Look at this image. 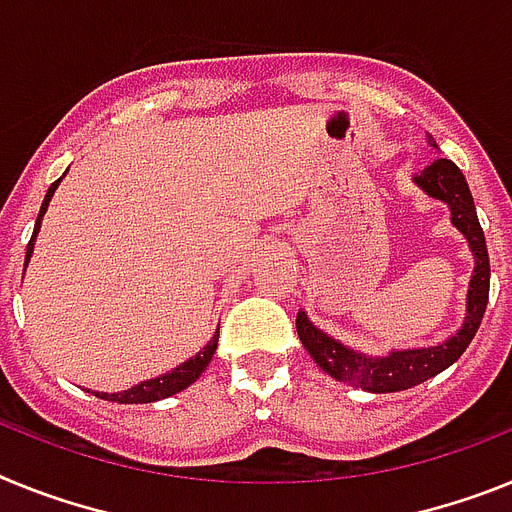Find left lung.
Instances as JSON below:
<instances>
[{
  "instance_id": "left-lung-1",
  "label": "left lung",
  "mask_w": 512,
  "mask_h": 512,
  "mask_svg": "<svg viewBox=\"0 0 512 512\" xmlns=\"http://www.w3.org/2000/svg\"><path fill=\"white\" fill-rule=\"evenodd\" d=\"M427 144L432 150H438V144L432 137H427ZM412 181L430 199H438V202L451 209V225L464 235L471 256H474V272H471L469 292H466V316L461 329L440 344L391 349L388 355L375 357L365 355L360 349L347 347V344L329 336L318 326H313V321H310L303 308L298 310V321H295L300 342H303L308 355L316 360L323 373H329L331 378L347 383V386L362 388V391L370 393L406 391V388L430 381L438 373H443L445 368H451L474 339L489 298L487 243H484L482 225H479V217H476L474 196H471L464 173L458 170L453 160L438 157L422 173H417Z\"/></svg>"
}]
</instances>
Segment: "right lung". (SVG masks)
Here are the masks:
<instances>
[{
    "label": "right lung",
    "instance_id": "obj_1",
    "mask_svg": "<svg viewBox=\"0 0 512 512\" xmlns=\"http://www.w3.org/2000/svg\"><path fill=\"white\" fill-rule=\"evenodd\" d=\"M64 176H67V173H64ZM61 178L59 181L51 183V189L46 191V199H43L41 212H38L36 227H33V238H30V243H28V251H25V266H28L30 256H33V248H36V238H38V230H41L43 214H46L48 204H51V196H54V191L59 189ZM217 342H220V329L214 331L212 339H209V342L204 344V347L199 349L194 357H189V360L181 362L178 368L168 370V373L157 375V378H150V381L137 383V386L126 388V391H121V393H103V391H95V393L90 391V393H93V396H98V399L116 401V404H152V401L168 399V396H173V393H181L183 388H189L191 383H194L196 378L204 373V370H207V365L212 362L214 349H217Z\"/></svg>",
    "mask_w": 512,
    "mask_h": 512
}]
</instances>
